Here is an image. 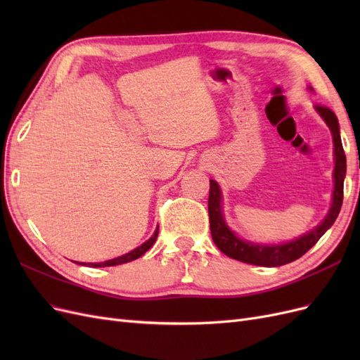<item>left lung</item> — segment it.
I'll return each mask as SVG.
<instances>
[{
    "label": "left lung",
    "mask_w": 360,
    "mask_h": 360,
    "mask_svg": "<svg viewBox=\"0 0 360 360\" xmlns=\"http://www.w3.org/2000/svg\"><path fill=\"white\" fill-rule=\"evenodd\" d=\"M315 110L323 117V120L330 127V132L333 136V146H335V189H333V200L332 207L326 216V219L308 234L302 236L296 240L284 243V245H274V246H259L249 242H243L238 238L230 228L226 226L222 209H221V189L219 184L214 180H210V192H209V217H210V233L214 245L219 248L222 252L234 259L242 261V263L255 264V266H264V267H278L296 261L303 254L320 240V237L329 230L333 225L335 219L340 214L342 198H344V177H345V153L340 136V124H338V118L332 110L328 106L317 105Z\"/></svg>",
    "instance_id": "1"
}]
</instances>
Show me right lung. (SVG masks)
<instances>
[{
    "label": "right lung",
    "mask_w": 360,
    "mask_h": 360,
    "mask_svg": "<svg viewBox=\"0 0 360 360\" xmlns=\"http://www.w3.org/2000/svg\"><path fill=\"white\" fill-rule=\"evenodd\" d=\"M158 233H159V226L156 228L155 234L151 236L148 240L146 243H143L141 246H138L136 249H134L132 252H129L126 255H122L118 258H114V259H108V261H103V263H89L90 267H110V266H118V264H124V263H129V261H134L136 258H139L141 255H144L147 250L153 246V243L156 242L158 238Z\"/></svg>",
    "instance_id": "1"
}]
</instances>
